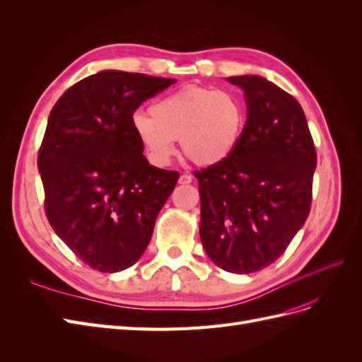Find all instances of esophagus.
I'll use <instances>...</instances> for the list:
<instances>
[{"label": "esophagus", "instance_id": "34e87169", "mask_svg": "<svg viewBox=\"0 0 362 362\" xmlns=\"http://www.w3.org/2000/svg\"><path fill=\"white\" fill-rule=\"evenodd\" d=\"M193 181V178H192V175H189V173H182L181 177H180V180H178V182L180 184H190Z\"/></svg>", "mask_w": 362, "mask_h": 362}]
</instances>
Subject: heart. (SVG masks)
<instances>
[{"instance_id": "1", "label": "heart", "mask_w": 362, "mask_h": 362, "mask_svg": "<svg viewBox=\"0 0 362 362\" xmlns=\"http://www.w3.org/2000/svg\"><path fill=\"white\" fill-rule=\"evenodd\" d=\"M149 116L134 115L131 125L146 157L166 166L180 139L182 154L198 166H214L234 154L246 125V107L231 92L201 86L160 98Z\"/></svg>"}]
</instances>
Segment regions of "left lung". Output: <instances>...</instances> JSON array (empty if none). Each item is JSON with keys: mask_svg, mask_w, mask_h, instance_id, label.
<instances>
[{"mask_svg": "<svg viewBox=\"0 0 362 362\" xmlns=\"http://www.w3.org/2000/svg\"><path fill=\"white\" fill-rule=\"evenodd\" d=\"M228 81L243 89L247 119L231 157L193 172L199 235L216 266L252 273L275 262L308 217L317 154L290 93L257 75Z\"/></svg>", "mask_w": 362, "mask_h": 362, "instance_id": "1", "label": "left lung"}]
</instances>
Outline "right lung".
<instances>
[{
	"mask_svg": "<svg viewBox=\"0 0 362 362\" xmlns=\"http://www.w3.org/2000/svg\"><path fill=\"white\" fill-rule=\"evenodd\" d=\"M173 78L103 71L75 83L52 107L37 168L48 222L74 254L103 273L144 254L180 173L151 166L133 113Z\"/></svg>",
	"mask_w": 362,
	"mask_h": 362,
	"instance_id": "1",
	"label": "right lung"
}]
</instances>
